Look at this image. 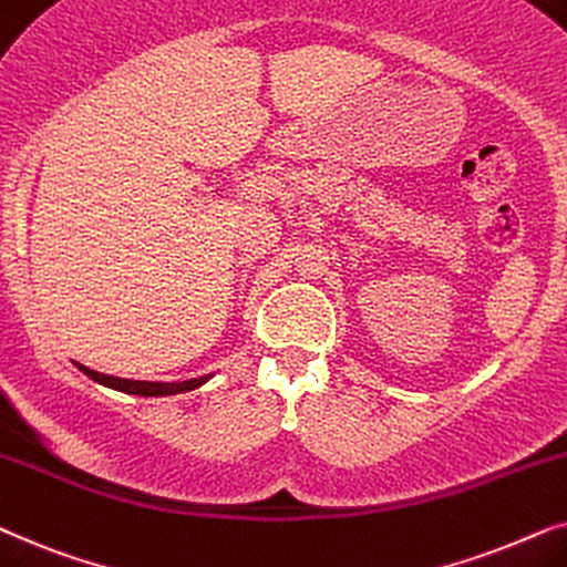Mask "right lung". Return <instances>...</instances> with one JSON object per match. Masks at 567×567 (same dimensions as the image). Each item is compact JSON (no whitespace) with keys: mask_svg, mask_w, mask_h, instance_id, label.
Here are the masks:
<instances>
[{"mask_svg":"<svg viewBox=\"0 0 567 567\" xmlns=\"http://www.w3.org/2000/svg\"><path fill=\"white\" fill-rule=\"evenodd\" d=\"M87 379H93L101 386H109L113 391H121V394H132V396H176V394H186V391H194L213 379V373L199 375V379H188V381H132V379H118V375H105L97 371H90V368L74 362Z\"/></svg>","mask_w":567,"mask_h":567,"instance_id":"add662e5","label":"right lung"}]
</instances>
